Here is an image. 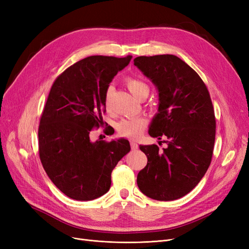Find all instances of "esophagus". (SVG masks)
<instances>
[{"instance_id": "1", "label": "esophagus", "mask_w": 249, "mask_h": 249, "mask_svg": "<svg viewBox=\"0 0 249 249\" xmlns=\"http://www.w3.org/2000/svg\"><path fill=\"white\" fill-rule=\"evenodd\" d=\"M131 148L133 149V150H136V149H138V144L135 141H131Z\"/></svg>"}]
</instances>
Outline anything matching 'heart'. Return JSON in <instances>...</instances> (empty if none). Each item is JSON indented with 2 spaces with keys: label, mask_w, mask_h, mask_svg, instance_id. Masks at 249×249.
Segmentation results:
<instances>
[{
  "label": "heart",
  "mask_w": 249,
  "mask_h": 249,
  "mask_svg": "<svg viewBox=\"0 0 249 249\" xmlns=\"http://www.w3.org/2000/svg\"><path fill=\"white\" fill-rule=\"evenodd\" d=\"M125 85L130 92L138 100L146 97L149 94L150 87L146 82L142 81L138 78L129 77L125 80ZM113 93V87L109 86L105 93V106L107 111H111V97ZM146 126V120L142 117L125 118L119 122L117 124V131L122 136L127 138H137L139 137L143 130Z\"/></svg>",
  "instance_id": "obj_1"
}]
</instances>
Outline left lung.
Returning a JSON list of instances; mask_svg holds the SVG:
<instances>
[{
	"label": "left lung",
	"instance_id": "8db88e82",
	"mask_svg": "<svg viewBox=\"0 0 249 249\" xmlns=\"http://www.w3.org/2000/svg\"><path fill=\"white\" fill-rule=\"evenodd\" d=\"M134 64L159 91V113L148 134L166 148L140 145L147 164L137 176L147 197L168 201L194 189L212 161L216 119L209 90L198 73L175 55L140 56Z\"/></svg>",
	"mask_w": 249,
	"mask_h": 249
}]
</instances>
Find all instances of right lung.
<instances>
[{"label":"right lung","mask_w":249,"mask_h":249,"mask_svg":"<svg viewBox=\"0 0 249 249\" xmlns=\"http://www.w3.org/2000/svg\"><path fill=\"white\" fill-rule=\"evenodd\" d=\"M131 59L90 56L53 83L38 127L39 158L52 182L72 199L92 200L107 193L112 170L131 150L126 139L92 143L89 138L104 124L109 84Z\"/></svg>","instance_id":"right-lung-1"}]
</instances>
